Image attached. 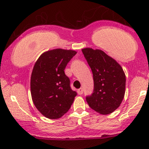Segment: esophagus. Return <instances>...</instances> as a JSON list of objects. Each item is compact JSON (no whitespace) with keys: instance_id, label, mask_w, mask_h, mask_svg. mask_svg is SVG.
<instances>
[{"instance_id":"1","label":"esophagus","mask_w":149,"mask_h":149,"mask_svg":"<svg viewBox=\"0 0 149 149\" xmlns=\"http://www.w3.org/2000/svg\"><path fill=\"white\" fill-rule=\"evenodd\" d=\"M77 93H78V95H82L83 93V88H79V89H78L77 91Z\"/></svg>"}]
</instances>
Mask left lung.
Segmentation results:
<instances>
[{
  "instance_id": "1",
  "label": "left lung",
  "mask_w": 149,
  "mask_h": 149,
  "mask_svg": "<svg viewBox=\"0 0 149 149\" xmlns=\"http://www.w3.org/2000/svg\"><path fill=\"white\" fill-rule=\"evenodd\" d=\"M82 52L92 70L94 81L93 93L86 96V101L91 109L100 114L112 113L120 107L125 97V72L103 51L85 48Z\"/></svg>"
}]
</instances>
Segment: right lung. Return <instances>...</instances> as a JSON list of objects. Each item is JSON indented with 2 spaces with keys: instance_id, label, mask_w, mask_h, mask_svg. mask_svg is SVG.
<instances>
[{
  "instance_id": "right-lung-1",
  "label": "right lung",
  "mask_w": 149,
  "mask_h": 149,
  "mask_svg": "<svg viewBox=\"0 0 149 149\" xmlns=\"http://www.w3.org/2000/svg\"><path fill=\"white\" fill-rule=\"evenodd\" d=\"M77 52L62 49L44 52L32 72L30 88L36 108L47 118H60L71 108L77 93L64 69Z\"/></svg>"
}]
</instances>
